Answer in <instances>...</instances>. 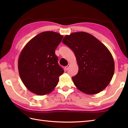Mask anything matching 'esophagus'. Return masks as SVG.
Instances as JSON below:
<instances>
[{
  "instance_id": "34e87169",
  "label": "esophagus",
  "mask_w": 128,
  "mask_h": 128,
  "mask_svg": "<svg viewBox=\"0 0 128 128\" xmlns=\"http://www.w3.org/2000/svg\"><path fill=\"white\" fill-rule=\"evenodd\" d=\"M69 66H70V65L69 64H68V65L67 66H65V69H66V70L68 69V68H69Z\"/></svg>"
}]
</instances>
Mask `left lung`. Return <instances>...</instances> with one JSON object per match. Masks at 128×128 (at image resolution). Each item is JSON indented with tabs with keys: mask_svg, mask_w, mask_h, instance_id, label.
<instances>
[{
	"mask_svg": "<svg viewBox=\"0 0 128 128\" xmlns=\"http://www.w3.org/2000/svg\"><path fill=\"white\" fill-rule=\"evenodd\" d=\"M62 42L74 52L77 60L78 71L72 78L75 86L88 94L103 90L114 72L113 58L108 48L96 37L85 32L66 35Z\"/></svg>",
	"mask_w": 128,
	"mask_h": 128,
	"instance_id": "1",
	"label": "left lung"
}]
</instances>
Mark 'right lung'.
<instances>
[{"instance_id":"right-lung-1","label":"right lung","mask_w":128,"mask_h":128,"mask_svg":"<svg viewBox=\"0 0 128 128\" xmlns=\"http://www.w3.org/2000/svg\"><path fill=\"white\" fill-rule=\"evenodd\" d=\"M62 38L55 32H43L23 48L18 58V72L29 91L42 96L50 93L57 85L64 71L58 64L55 50Z\"/></svg>"}]
</instances>
